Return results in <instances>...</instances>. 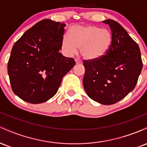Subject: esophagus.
<instances>
[{
  "label": "esophagus",
  "instance_id": "34e87169",
  "mask_svg": "<svg viewBox=\"0 0 147 147\" xmlns=\"http://www.w3.org/2000/svg\"><path fill=\"white\" fill-rule=\"evenodd\" d=\"M75 61H76V63H77V64H79V63H82V60L79 59H78V58H76L75 59Z\"/></svg>",
  "mask_w": 147,
  "mask_h": 147
}]
</instances>
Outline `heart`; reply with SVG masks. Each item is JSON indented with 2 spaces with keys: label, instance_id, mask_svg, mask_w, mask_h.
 <instances>
[{
  "label": "heart",
  "instance_id": "1",
  "mask_svg": "<svg viewBox=\"0 0 147 147\" xmlns=\"http://www.w3.org/2000/svg\"><path fill=\"white\" fill-rule=\"evenodd\" d=\"M113 41L112 34L108 29L96 25H73L69 34L63 36L62 51L67 56L81 54L87 60H97L107 53Z\"/></svg>",
  "mask_w": 147,
  "mask_h": 147
}]
</instances>
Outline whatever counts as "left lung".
<instances>
[{
    "label": "left lung",
    "instance_id": "8db88e82",
    "mask_svg": "<svg viewBox=\"0 0 147 147\" xmlns=\"http://www.w3.org/2000/svg\"><path fill=\"white\" fill-rule=\"evenodd\" d=\"M103 23L110 26L112 44L101 59L84 61L83 84L92 100L111 105L135 88L143 64L139 46L122 25L111 19Z\"/></svg>",
    "mask_w": 147,
    "mask_h": 147
}]
</instances>
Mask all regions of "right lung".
Segmentation results:
<instances>
[{"instance_id":"1","label":"right lung","mask_w":147,"mask_h":147,"mask_svg":"<svg viewBox=\"0 0 147 147\" xmlns=\"http://www.w3.org/2000/svg\"><path fill=\"white\" fill-rule=\"evenodd\" d=\"M65 24L50 19L38 22L14 43L7 64L11 89L31 104L49 100L57 93L74 59L59 50Z\"/></svg>"}]
</instances>
